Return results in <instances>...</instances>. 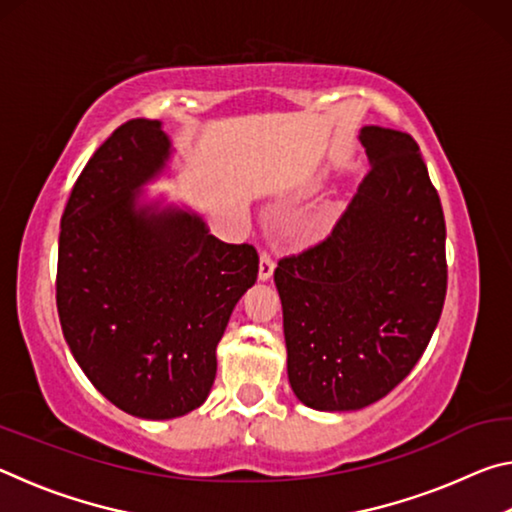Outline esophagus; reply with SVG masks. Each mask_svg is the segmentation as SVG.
I'll return each mask as SVG.
<instances>
[{
  "instance_id": "esophagus-1",
  "label": "esophagus",
  "mask_w": 512,
  "mask_h": 512,
  "mask_svg": "<svg viewBox=\"0 0 512 512\" xmlns=\"http://www.w3.org/2000/svg\"><path fill=\"white\" fill-rule=\"evenodd\" d=\"M273 271H275V262H273V257L268 255V253H262V257H259V280H262V282L271 280Z\"/></svg>"
}]
</instances>
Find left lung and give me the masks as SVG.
<instances>
[{"instance_id":"obj_1","label":"left lung","mask_w":512,"mask_h":512,"mask_svg":"<svg viewBox=\"0 0 512 512\" xmlns=\"http://www.w3.org/2000/svg\"><path fill=\"white\" fill-rule=\"evenodd\" d=\"M370 171L332 235L282 257L289 384L316 411H359L409 375L447 293L445 216L411 135L366 126Z\"/></svg>"}]
</instances>
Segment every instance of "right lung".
I'll use <instances>...</instances> for the list:
<instances>
[{
    "label": "right lung",
    "mask_w": 512,
    "mask_h": 512,
    "mask_svg": "<svg viewBox=\"0 0 512 512\" xmlns=\"http://www.w3.org/2000/svg\"><path fill=\"white\" fill-rule=\"evenodd\" d=\"M171 153L160 121H126L85 164L60 219L65 341L94 388L144 420L207 400L216 345L259 271L253 246L223 244L187 207L144 201Z\"/></svg>",
    "instance_id": "right-lung-1"
}]
</instances>
